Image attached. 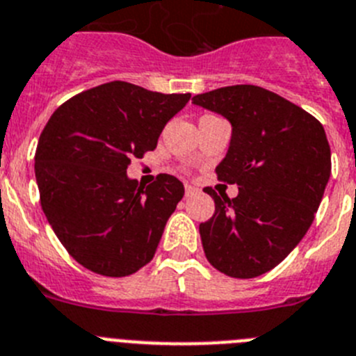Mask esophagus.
Returning <instances> with one entry per match:
<instances>
[{
    "label": "esophagus",
    "mask_w": 356,
    "mask_h": 356,
    "mask_svg": "<svg viewBox=\"0 0 356 356\" xmlns=\"http://www.w3.org/2000/svg\"><path fill=\"white\" fill-rule=\"evenodd\" d=\"M197 191H199V190H197L195 186H191V184H186V186H184V193H186V197L195 195Z\"/></svg>",
    "instance_id": "esophagus-1"
}]
</instances>
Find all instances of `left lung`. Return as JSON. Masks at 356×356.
<instances>
[{"instance_id": "left-lung-1", "label": "left lung", "mask_w": 356, "mask_h": 356, "mask_svg": "<svg viewBox=\"0 0 356 356\" xmlns=\"http://www.w3.org/2000/svg\"><path fill=\"white\" fill-rule=\"evenodd\" d=\"M231 123L218 181L238 195H216L199 225L209 264L231 277L261 276L281 264L310 229L332 174L324 127L301 107L258 86H229L191 98Z\"/></svg>"}]
</instances>
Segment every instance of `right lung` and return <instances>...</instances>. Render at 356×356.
Segmentation results:
<instances>
[{
    "instance_id": "add662e5",
    "label": "right lung",
    "mask_w": 356,
    "mask_h": 356,
    "mask_svg": "<svg viewBox=\"0 0 356 356\" xmlns=\"http://www.w3.org/2000/svg\"><path fill=\"white\" fill-rule=\"evenodd\" d=\"M190 97L116 80L80 92L51 114L37 143V186L51 229L80 265L123 277L154 258L184 186L159 174L145 188L127 168L157 147Z\"/></svg>"
}]
</instances>
